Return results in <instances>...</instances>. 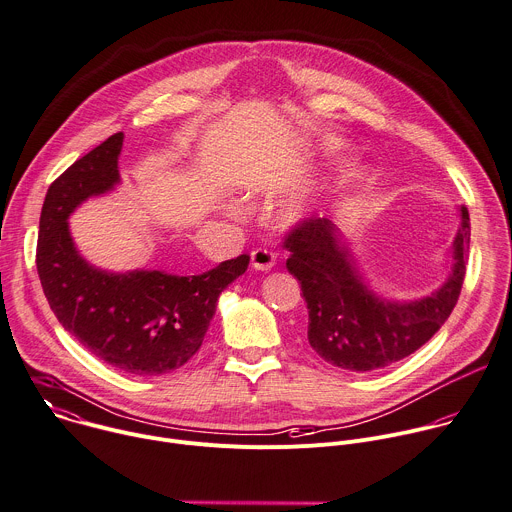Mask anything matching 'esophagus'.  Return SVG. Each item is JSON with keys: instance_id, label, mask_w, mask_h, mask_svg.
I'll return each instance as SVG.
<instances>
[{"instance_id": "esophagus-1", "label": "esophagus", "mask_w": 512, "mask_h": 512, "mask_svg": "<svg viewBox=\"0 0 512 512\" xmlns=\"http://www.w3.org/2000/svg\"><path fill=\"white\" fill-rule=\"evenodd\" d=\"M275 265V253L267 249H255L251 253V267L255 271H269Z\"/></svg>"}]
</instances>
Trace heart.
Here are the masks:
<instances>
[{
    "instance_id": "heart-1",
    "label": "heart",
    "mask_w": 512,
    "mask_h": 512,
    "mask_svg": "<svg viewBox=\"0 0 512 512\" xmlns=\"http://www.w3.org/2000/svg\"><path fill=\"white\" fill-rule=\"evenodd\" d=\"M352 177L354 175L344 177V183L350 181ZM311 211H313L311 199L307 195H295V197H291V199H287V201H283L279 205L277 219L285 227H299V225H303L311 217Z\"/></svg>"
}]
</instances>
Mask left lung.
Here are the masks:
<instances>
[{"instance_id": "obj_1", "label": "left lung", "mask_w": 512, "mask_h": 512, "mask_svg": "<svg viewBox=\"0 0 512 512\" xmlns=\"http://www.w3.org/2000/svg\"><path fill=\"white\" fill-rule=\"evenodd\" d=\"M450 245V273L418 299H386L364 277L352 245L329 219H311L285 239L287 271L301 283L307 303V342L333 368L374 372L420 350L452 313L470 247L468 209Z\"/></svg>"}]
</instances>
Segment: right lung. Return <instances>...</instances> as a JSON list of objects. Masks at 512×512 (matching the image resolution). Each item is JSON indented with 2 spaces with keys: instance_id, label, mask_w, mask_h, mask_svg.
Listing matches in <instances>:
<instances>
[{
  "instance_id": "1",
  "label": "right lung",
  "mask_w": 512,
  "mask_h": 512,
  "mask_svg": "<svg viewBox=\"0 0 512 512\" xmlns=\"http://www.w3.org/2000/svg\"><path fill=\"white\" fill-rule=\"evenodd\" d=\"M122 142V132L112 134L50 185L36 265L54 315L88 352L126 374L162 376L199 352L219 295L247 271L249 255L187 277L88 263L76 249L68 219L84 201L120 185Z\"/></svg>"
}]
</instances>
